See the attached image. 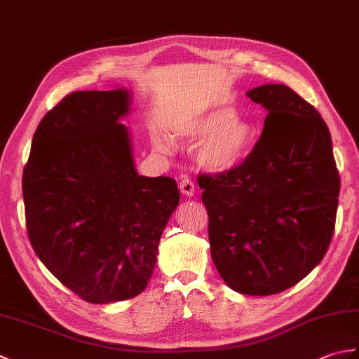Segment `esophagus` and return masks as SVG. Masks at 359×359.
Returning <instances> with one entry per match:
<instances>
[{
  "mask_svg": "<svg viewBox=\"0 0 359 359\" xmlns=\"http://www.w3.org/2000/svg\"><path fill=\"white\" fill-rule=\"evenodd\" d=\"M179 188H180V193H182V194H185V196H193V194H194V191H196L193 180H189L188 177H185V179H182V180H180Z\"/></svg>",
  "mask_w": 359,
  "mask_h": 359,
  "instance_id": "esophagus-1",
  "label": "esophagus"
}]
</instances>
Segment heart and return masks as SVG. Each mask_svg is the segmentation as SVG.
Segmentation results:
<instances>
[{
    "instance_id": "heart-1",
    "label": "heart",
    "mask_w": 359,
    "mask_h": 359,
    "mask_svg": "<svg viewBox=\"0 0 359 359\" xmlns=\"http://www.w3.org/2000/svg\"><path fill=\"white\" fill-rule=\"evenodd\" d=\"M170 134L172 139L197 140V162L210 171H225L238 165L255 142L253 125L236 117L233 108H219L201 117L175 121ZM156 148L165 152L170 144L157 140Z\"/></svg>"
}]
</instances>
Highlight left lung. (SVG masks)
I'll return each mask as SVG.
<instances>
[{
	"label": "left lung",
	"mask_w": 359,
	"mask_h": 359,
	"mask_svg": "<svg viewBox=\"0 0 359 359\" xmlns=\"http://www.w3.org/2000/svg\"><path fill=\"white\" fill-rule=\"evenodd\" d=\"M247 95L266 109L242 163L197 175L208 211L212 262L234 292L269 296L323 261L337 220L339 172L319 112L285 85Z\"/></svg>",
	"instance_id": "left-lung-1"
}]
</instances>
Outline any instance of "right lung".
<instances>
[{"instance_id":"1","label":"right lung","mask_w":359,"mask_h":359,"mask_svg":"<svg viewBox=\"0 0 359 359\" xmlns=\"http://www.w3.org/2000/svg\"><path fill=\"white\" fill-rule=\"evenodd\" d=\"M126 89L77 90L41 118L22 171L27 236L63 285L90 304L142 293L179 203L171 177L135 171L118 123Z\"/></svg>"}]
</instances>
